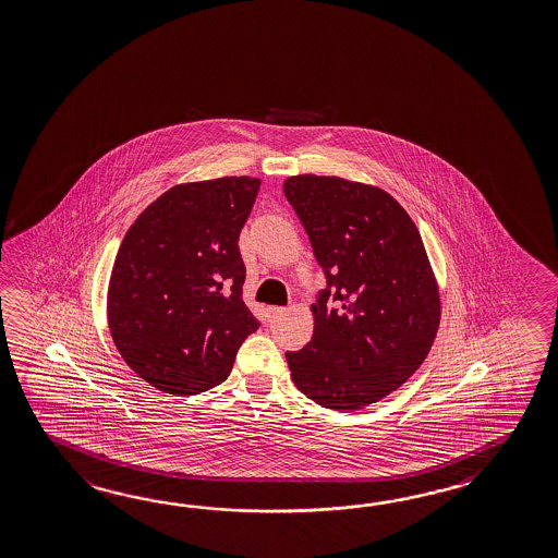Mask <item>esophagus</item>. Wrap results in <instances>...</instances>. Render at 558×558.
Segmentation results:
<instances>
[{
  "instance_id": "1",
  "label": "esophagus",
  "mask_w": 558,
  "mask_h": 558,
  "mask_svg": "<svg viewBox=\"0 0 558 558\" xmlns=\"http://www.w3.org/2000/svg\"><path fill=\"white\" fill-rule=\"evenodd\" d=\"M283 313H286L283 307H269V310H267V319L275 322V319H279Z\"/></svg>"
}]
</instances>
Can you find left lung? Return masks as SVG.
I'll list each match as a JSON object with an SVG mask.
<instances>
[{
    "label": "left lung",
    "mask_w": 558,
    "mask_h": 558,
    "mask_svg": "<svg viewBox=\"0 0 558 558\" xmlns=\"http://www.w3.org/2000/svg\"><path fill=\"white\" fill-rule=\"evenodd\" d=\"M283 191L331 287L312 305V341L286 353L291 377L337 412L379 402L414 376L440 327V287L420 231L374 184L298 174ZM331 292L336 311L326 307Z\"/></svg>",
    "instance_id": "left-lung-1"
}]
</instances>
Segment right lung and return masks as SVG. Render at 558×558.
<instances>
[{"mask_svg": "<svg viewBox=\"0 0 558 558\" xmlns=\"http://www.w3.org/2000/svg\"><path fill=\"white\" fill-rule=\"evenodd\" d=\"M260 179L182 182L130 225L108 283L110 336L156 389L193 396L219 386L257 319L243 301L239 233Z\"/></svg>", "mask_w": 558, "mask_h": 558, "instance_id": "1", "label": "right lung"}]
</instances>
